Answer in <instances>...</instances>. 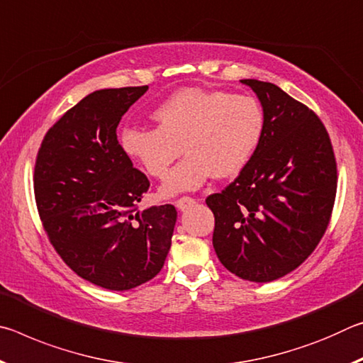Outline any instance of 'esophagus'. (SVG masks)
<instances>
[{
    "mask_svg": "<svg viewBox=\"0 0 363 363\" xmlns=\"http://www.w3.org/2000/svg\"><path fill=\"white\" fill-rule=\"evenodd\" d=\"M174 205L177 206V210L186 211L187 208H190L192 205H195V199H192V196H181V199H177V200H176V203H174Z\"/></svg>",
    "mask_w": 363,
    "mask_h": 363,
    "instance_id": "obj_1",
    "label": "esophagus"
}]
</instances>
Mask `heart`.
Returning a JSON list of instances; mask_svg holds the SVG:
<instances>
[{
	"instance_id": "obj_1",
	"label": "heart",
	"mask_w": 363,
	"mask_h": 363,
	"mask_svg": "<svg viewBox=\"0 0 363 363\" xmlns=\"http://www.w3.org/2000/svg\"><path fill=\"white\" fill-rule=\"evenodd\" d=\"M152 116L157 128L126 126L118 143L152 177L168 173L182 145L187 155L164 177V196L196 190L211 176H237L264 134V110L256 97L199 86L174 91Z\"/></svg>"
}]
</instances>
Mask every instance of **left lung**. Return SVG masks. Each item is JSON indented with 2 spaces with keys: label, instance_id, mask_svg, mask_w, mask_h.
I'll list each match as a JSON object with an SVG mask.
<instances>
[{
  "label": "left lung",
  "instance_id": "obj_1",
  "mask_svg": "<svg viewBox=\"0 0 363 363\" xmlns=\"http://www.w3.org/2000/svg\"><path fill=\"white\" fill-rule=\"evenodd\" d=\"M242 83L264 110L261 144L237 179L206 205L223 266L266 284L301 266L323 237L336 196V160L323 123L304 104L272 83Z\"/></svg>",
  "mask_w": 363,
  "mask_h": 363
}]
</instances>
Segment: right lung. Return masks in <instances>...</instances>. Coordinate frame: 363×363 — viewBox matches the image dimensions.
Returning <instances> with one entry per match:
<instances>
[{
  "label": "right lung",
  "mask_w": 363,
  "mask_h": 363,
  "mask_svg": "<svg viewBox=\"0 0 363 363\" xmlns=\"http://www.w3.org/2000/svg\"><path fill=\"white\" fill-rule=\"evenodd\" d=\"M149 86L99 89L46 133L35 163V200L49 242L79 277L125 291L152 280L171 247L173 205L139 210L149 190L116 126Z\"/></svg>",
  "instance_id": "add662e5"
}]
</instances>
